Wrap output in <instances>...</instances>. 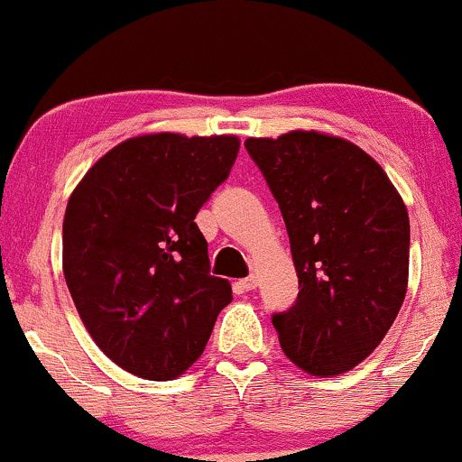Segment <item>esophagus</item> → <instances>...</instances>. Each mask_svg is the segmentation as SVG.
I'll return each instance as SVG.
<instances>
[{"label": "esophagus", "mask_w": 462, "mask_h": 462, "mask_svg": "<svg viewBox=\"0 0 462 462\" xmlns=\"http://www.w3.org/2000/svg\"><path fill=\"white\" fill-rule=\"evenodd\" d=\"M236 286H237V289H242V291H253V289H257V280H255V275L245 277V280H237V282H236Z\"/></svg>", "instance_id": "1"}]
</instances>
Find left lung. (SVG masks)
Returning <instances> with one entry per match:
<instances>
[{"label": "left lung", "mask_w": 462, "mask_h": 462, "mask_svg": "<svg viewBox=\"0 0 462 462\" xmlns=\"http://www.w3.org/2000/svg\"><path fill=\"white\" fill-rule=\"evenodd\" d=\"M245 147L280 205L300 277L295 304L273 315L282 350L312 376L352 370L405 300L408 209L379 162L344 138L297 130Z\"/></svg>", "instance_id": "obj_1"}]
</instances>
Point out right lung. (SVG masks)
Returning a JSON list of instances; mask_svg holds the SVG:
<instances>
[{
    "label": "right lung",
    "instance_id": "add662e5",
    "mask_svg": "<svg viewBox=\"0 0 462 462\" xmlns=\"http://www.w3.org/2000/svg\"><path fill=\"white\" fill-rule=\"evenodd\" d=\"M236 136L147 134L83 176L63 217V275L97 346L150 381L182 374L205 350L231 284L211 275L193 220L229 178Z\"/></svg>",
    "mask_w": 462,
    "mask_h": 462
}]
</instances>
